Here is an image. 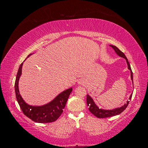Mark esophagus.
Instances as JSON below:
<instances>
[{
	"mask_svg": "<svg viewBox=\"0 0 148 148\" xmlns=\"http://www.w3.org/2000/svg\"><path fill=\"white\" fill-rule=\"evenodd\" d=\"M78 84H80V85H82V84H84V81H83V80H82V79H79V81L78 82Z\"/></svg>",
	"mask_w": 148,
	"mask_h": 148,
	"instance_id": "obj_1",
	"label": "esophagus"
}]
</instances>
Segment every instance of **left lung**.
Masks as SVG:
<instances>
[{
  "label": "left lung",
  "mask_w": 148,
  "mask_h": 148,
  "mask_svg": "<svg viewBox=\"0 0 148 148\" xmlns=\"http://www.w3.org/2000/svg\"><path fill=\"white\" fill-rule=\"evenodd\" d=\"M110 46L114 49V50L117 56H119L121 57H123V58H124L125 60H126L127 66H128V69L129 70L130 72H131V77L132 82V84H133V76H132V72L131 68V66H130V64L128 61V59H127L126 56H125V55L123 53L122 51H120V50L117 48L116 46H113V45H110ZM131 97H132V94L130 95L129 101H127V103L124 104V105H123V106H121V107L116 108L112 109V110H105L102 108H99V107L95 104V102H94L93 99L91 98V97L87 94V106H89V110L94 115V116L99 117V118H105V117H112V116H116V115H119L121 114L122 112H123L125 110V108L127 107V106H128V104L129 103V101L131 99Z\"/></svg>",
  "instance_id": "obj_1"
}]
</instances>
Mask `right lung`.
<instances>
[{
	"label": "right lung",
	"instance_id": "1",
	"mask_svg": "<svg viewBox=\"0 0 148 148\" xmlns=\"http://www.w3.org/2000/svg\"><path fill=\"white\" fill-rule=\"evenodd\" d=\"M31 55L32 53L29 55L27 58ZM23 64V62H22L20 64L17 72L15 82V92L17 101L23 114L36 123H46L56 121L63 112L69 95L72 91V87L61 92L56 96V98L46 104L42 106H32L27 104L22 98L19 91V80L21 76Z\"/></svg>",
	"mask_w": 148,
	"mask_h": 148
}]
</instances>
